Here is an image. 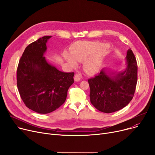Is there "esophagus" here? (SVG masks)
Returning a JSON list of instances; mask_svg holds the SVG:
<instances>
[{
	"mask_svg": "<svg viewBox=\"0 0 155 155\" xmlns=\"http://www.w3.org/2000/svg\"><path fill=\"white\" fill-rule=\"evenodd\" d=\"M74 79H75V80L76 81V82H79V81H80V79H81V75H79V74H76V75H75Z\"/></svg>",
	"mask_w": 155,
	"mask_h": 155,
	"instance_id": "esophagus-1",
	"label": "esophagus"
}]
</instances>
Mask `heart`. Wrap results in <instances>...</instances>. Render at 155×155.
Listing matches in <instances>:
<instances>
[{
    "instance_id": "b5f03b06",
    "label": "heart",
    "mask_w": 155,
    "mask_h": 155,
    "mask_svg": "<svg viewBox=\"0 0 155 155\" xmlns=\"http://www.w3.org/2000/svg\"><path fill=\"white\" fill-rule=\"evenodd\" d=\"M99 41H88L80 43L71 49V55L65 53L64 57L72 67L77 65V61H82L94 52V54L84 63L85 70L91 74L98 72L102 66V63L109 50V46L103 45Z\"/></svg>"
}]
</instances>
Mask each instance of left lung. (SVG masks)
<instances>
[{
    "instance_id": "left-lung-1",
    "label": "left lung",
    "mask_w": 155,
    "mask_h": 155,
    "mask_svg": "<svg viewBox=\"0 0 155 155\" xmlns=\"http://www.w3.org/2000/svg\"><path fill=\"white\" fill-rule=\"evenodd\" d=\"M127 68L123 71L102 69L89 78L91 102L101 112L111 113L124 108L133 99L137 80V65L133 51L127 50Z\"/></svg>"
}]
</instances>
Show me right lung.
<instances>
[{
  "label": "right lung",
  "instance_id": "1",
  "mask_svg": "<svg viewBox=\"0 0 155 155\" xmlns=\"http://www.w3.org/2000/svg\"><path fill=\"white\" fill-rule=\"evenodd\" d=\"M51 36L29 44L24 50L17 70V86L26 106L39 114L50 113L66 101L74 73L59 71L43 56Z\"/></svg>",
  "mask_w": 155,
  "mask_h": 155
}]
</instances>
